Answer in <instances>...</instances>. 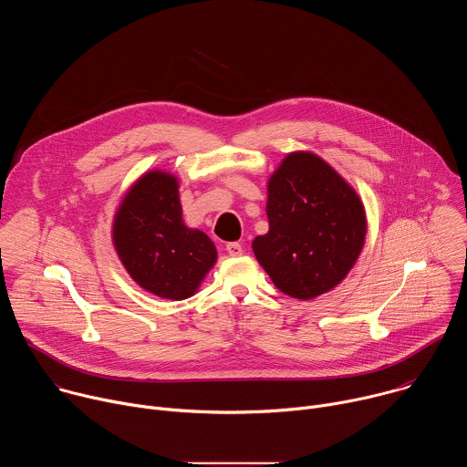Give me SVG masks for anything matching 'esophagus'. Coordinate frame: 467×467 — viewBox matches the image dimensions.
Returning <instances> with one entry per match:
<instances>
[{"label":"esophagus","instance_id":"esophagus-1","mask_svg":"<svg viewBox=\"0 0 467 467\" xmlns=\"http://www.w3.org/2000/svg\"><path fill=\"white\" fill-rule=\"evenodd\" d=\"M225 251L231 254V256H240L242 254V245L238 244V242H229V244H225Z\"/></svg>","mask_w":467,"mask_h":467}]
</instances>
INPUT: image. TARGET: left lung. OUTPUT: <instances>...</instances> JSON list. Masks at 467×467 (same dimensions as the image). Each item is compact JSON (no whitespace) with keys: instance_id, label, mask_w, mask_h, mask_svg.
Returning <instances> with one entry per match:
<instances>
[{"instance_id":"obj_1","label":"left lung","mask_w":467,"mask_h":467,"mask_svg":"<svg viewBox=\"0 0 467 467\" xmlns=\"http://www.w3.org/2000/svg\"><path fill=\"white\" fill-rule=\"evenodd\" d=\"M270 231L253 251L274 285L296 299H314L340 285L366 238V213L357 192L323 159L286 155L268 181Z\"/></svg>"}]
</instances>
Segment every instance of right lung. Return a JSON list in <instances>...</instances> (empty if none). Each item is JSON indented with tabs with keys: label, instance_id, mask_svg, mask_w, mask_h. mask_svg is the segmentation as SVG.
I'll use <instances>...</instances> for the list:
<instances>
[{
	"label": "right lung",
	"instance_id": "1",
	"mask_svg": "<svg viewBox=\"0 0 467 467\" xmlns=\"http://www.w3.org/2000/svg\"><path fill=\"white\" fill-rule=\"evenodd\" d=\"M112 242L139 286L173 301L193 296L218 256L203 231L184 225L177 177L161 170L129 188L114 216Z\"/></svg>",
	"mask_w": 467,
	"mask_h": 467
}]
</instances>
